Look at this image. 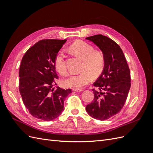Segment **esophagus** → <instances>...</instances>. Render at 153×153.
<instances>
[{"label":"esophagus","instance_id":"esophagus-1","mask_svg":"<svg viewBox=\"0 0 153 153\" xmlns=\"http://www.w3.org/2000/svg\"><path fill=\"white\" fill-rule=\"evenodd\" d=\"M72 91L74 92H81L83 91V89H78V88H73V89H72Z\"/></svg>","mask_w":153,"mask_h":153}]
</instances>
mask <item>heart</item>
Returning <instances> with one entry per match:
<instances>
[{
    "label": "heart",
    "instance_id": "heart-1",
    "mask_svg": "<svg viewBox=\"0 0 153 153\" xmlns=\"http://www.w3.org/2000/svg\"><path fill=\"white\" fill-rule=\"evenodd\" d=\"M71 52L83 60L80 73L73 74L62 82L66 87L80 88L89 84L91 78L98 76L103 72L105 65V57L103 53L100 50H94V47L82 41L73 43L70 47ZM56 70L62 75L68 72L65 61V55L62 50L57 53L54 61Z\"/></svg>",
    "mask_w": 153,
    "mask_h": 153
}]
</instances>
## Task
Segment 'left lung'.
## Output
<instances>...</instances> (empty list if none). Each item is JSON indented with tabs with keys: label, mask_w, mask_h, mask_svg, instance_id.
<instances>
[{
	"label": "left lung",
	"mask_w": 153,
	"mask_h": 153,
	"mask_svg": "<svg viewBox=\"0 0 153 153\" xmlns=\"http://www.w3.org/2000/svg\"><path fill=\"white\" fill-rule=\"evenodd\" d=\"M102 51L105 65L101 75L94 83L98 90L92 89L94 98L86 111L92 117L103 121L118 114L126 102L131 87L130 71L121 47L105 36L87 37Z\"/></svg>",
	"instance_id": "left-lung-1"
}]
</instances>
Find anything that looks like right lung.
Returning <instances> with one entry per match:
<instances>
[{
  "label": "right lung",
  "instance_id": "obj_1",
  "mask_svg": "<svg viewBox=\"0 0 153 153\" xmlns=\"http://www.w3.org/2000/svg\"><path fill=\"white\" fill-rule=\"evenodd\" d=\"M66 39H43L31 47L23 57L19 69V91L25 107L32 116L52 121L64 110V101L72 92L53 84L58 76L54 61Z\"/></svg>",
  "mask_w": 153,
  "mask_h": 153
}]
</instances>
